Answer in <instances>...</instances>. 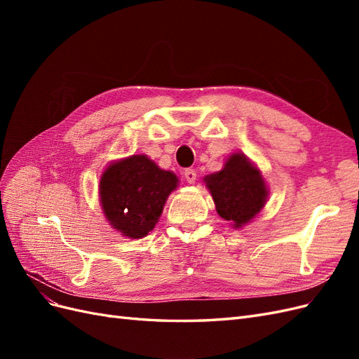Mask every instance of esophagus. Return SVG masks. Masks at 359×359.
<instances>
[{
  "mask_svg": "<svg viewBox=\"0 0 359 359\" xmlns=\"http://www.w3.org/2000/svg\"><path fill=\"white\" fill-rule=\"evenodd\" d=\"M184 177H186L187 182L193 184L194 181H196V170H194V169H186V170H184Z\"/></svg>",
  "mask_w": 359,
  "mask_h": 359,
  "instance_id": "1",
  "label": "esophagus"
}]
</instances>
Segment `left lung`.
Instances as JSON below:
<instances>
[{
	"label": "left lung",
	"mask_w": 359,
	"mask_h": 359,
	"mask_svg": "<svg viewBox=\"0 0 359 359\" xmlns=\"http://www.w3.org/2000/svg\"><path fill=\"white\" fill-rule=\"evenodd\" d=\"M223 220L243 227L264 208L268 189L260 170L243 153H233L224 168L203 178Z\"/></svg>",
	"instance_id": "obj_1"
}]
</instances>
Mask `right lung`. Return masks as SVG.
I'll list each match as a JSON object with an SVG mask.
<instances>
[{
	"mask_svg": "<svg viewBox=\"0 0 359 359\" xmlns=\"http://www.w3.org/2000/svg\"><path fill=\"white\" fill-rule=\"evenodd\" d=\"M177 187L175 173L160 169L144 154L130 156L111 163L102 173L100 203L114 229L137 240L154 229Z\"/></svg>",
	"mask_w": 359,
	"mask_h": 359,
	"instance_id": "obj_1",
	"label": "right lung"
}]
</instances>
